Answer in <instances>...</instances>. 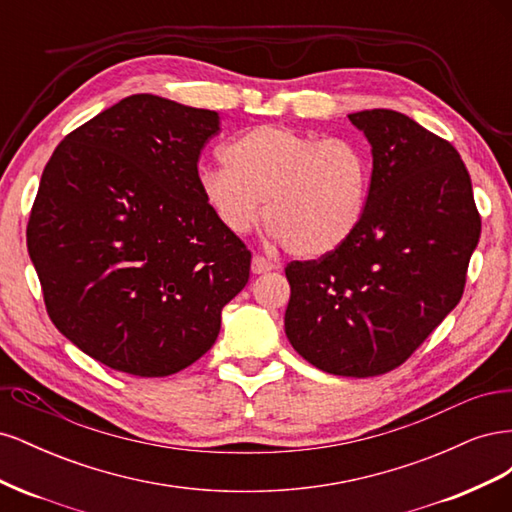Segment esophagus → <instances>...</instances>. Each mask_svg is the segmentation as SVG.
<instances>
[{"label":"esophagus","instance_id":"esophagus-1","mask_svg":"<svg viewBox=\"0 0 512 512\" xmlns=\"http://www.w3.org/2000/svg\"><path fill=\"white\" fill-rule=\"evenodd\" d=\"M273 269H275V262L262 258V256L252 258V273L260 275V273H267V271H273Z\"/></svg>","mask_w":512,"mask_h":512}]
</instances>
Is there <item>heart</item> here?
<instances>
[{"instance_id":"heart-1","label":"heart","mask_w":512,"mask_h":512,"mask_svg":"<svg viewBox=\"0 0 512 512\" xmlns=\"http://www.w3.org/2000/svg\"><path fill=\"white\" fill-rule=\"evenodd\" d=\"M224 158L200 168L198 188L232 235H245L265 213L273 241L294 256L322 258L359 232L371 158L356 141L267 123L232 138Z\"/></svg>"}]
</instances>
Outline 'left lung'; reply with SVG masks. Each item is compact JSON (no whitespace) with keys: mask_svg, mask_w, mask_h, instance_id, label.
I'll use <instances>...</instances> for the list:
<instances>
[{"mask_svg":"<svg viewBox=\"0 0 512 512\" xmlns=\"http://www.w3.org/2000/svg\"><path fill=\"white\" fill-rule=\"evenodd\" d=\"M348 119L374 164L365 218L342 250L286 267L284 329L307 363L369 378L399 367L453 312L480 218L451 143L389 108Z\"/></svg>","mask_w":512,"mask_h":512,"instance_id":"1","label":"left lung"}]
</instances>
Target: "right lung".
<instances>
[{
    "instance_id": "add662e5",
    "label": "right lung",
    "mask_w": 512,
    "mask_h": 512,
    "mask_svg": "<svg viewBox=\"0 0 512 512\" xmlns=\"http://www.w3.org/2000/svg\"><path fill=\"white\" fill-rule=\"evenodd\" d=\"M222 117L134 94L68 134L46 164L27 250L59 333L106 367L177 374L218 339L250 277L207 207L198 156Z\"/></svg>"
}]
</instances>
